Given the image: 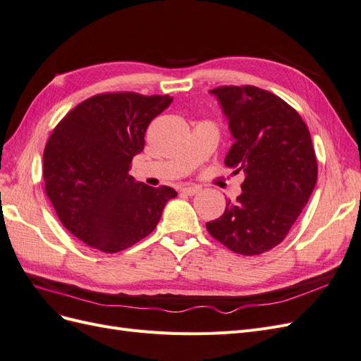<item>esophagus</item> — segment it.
<instances>
[{
	"label": "esophagus",
	"instance_id": "obj_1",
	"mask_svg": "<svg viewBox=\"0 0 361 361\" xmlns=\"http://www.w3.org/2000/svg\"><path fill=\"white\" fill-rule=\"evenodd\" d=\"M180 191H182V194L194 195V194H197L200 191V187H197V185H192V187H183Z\"/></svg>",
	"mask_w": 361,
	"mask_h": 361
}]
</instances>
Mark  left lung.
Here are the masks:
<instances>
[{
    "label": "left lung",
    "instance_id": "8db88e82",
    "mask_svg": "<svg viewBox=\"0 0 361 361\" xmlns=\"http://www.w3.org/2000/svg\"><path fill=\"white\" fill-rule=\"evenodd\" d=\"M235 138L224 164L244 171L243 192L206 223L216 241L244 256L279 245L307 204L318 162L307 125L281 97L255 85L211 90Z\"/></svg>",
    "mask_w": 361,
    "mask_h": 361
}]
</instances>
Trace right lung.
I'll use <instances>...</instances> for the list:
<instances>
[{
	"mask_svg": "<svg viewBox=\"0 0 361 361\" xmlns=\"http://www.w3.org/2000/svg\"><path fill=\"white\" fill-rule=\"evenodd\" d=\"M171 101L169 94H96L54 128L43 152L45 191L61 224L84 244L104 253L133 247L154 232L178 195L129 174L149 123Z\"/></svg>",
	"mask_w": 361,
	"mask_h": 361,
	"instance_id": "1",
	"label": "right lung"
}]
</instances>
